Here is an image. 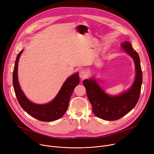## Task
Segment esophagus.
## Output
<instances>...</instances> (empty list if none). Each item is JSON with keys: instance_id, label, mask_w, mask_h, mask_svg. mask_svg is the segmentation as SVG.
<instances>
[{"instance_id": "esophagus-1", "label": "esophagus", "mask_w": 154, "mask_h": 154, "mask_svg": "<svg viewBox=\"0 0 154 154\" xmlns=\"http://www.w3.org/2000/svg\"><path fill=\"white\" fill-rule=\"evenodd\" d=\"M87 72H86V71H80V73H79V76H80V78H82V79H85V78H86V77H87Z\"/></svg>"}]
</instances>
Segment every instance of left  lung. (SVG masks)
<instances>
[{"label": "left lung", "mask_w": 154, "mask_h": 154, "mask_svg": "<svg viewBox=\"0 0 154 154\" xmlns=\"http://www.w3.org/2000/svg\"><path fill=\"white\" fill-rule=\"evenodd\" d=\"M122 47L133 58L136 68L135 80L127 92L118 96H109L105 93L94 79L84 80L83 82L93 113L106 121L118 120L129 113L137 105L140 96L143 74L140 57L129 42H122Z\"/></svg>", "instance_id": "1"}]
</instances>
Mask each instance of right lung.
Instances as JSON below:
<instances>
[{"mask_svg": "<svg viewBox=\"0 0 154 154\" xmlns=\"http://www.w3.org/2000/svg\"><path fill=\"white\" fill-rule=\"evenodd\" d=\"M21 51L17 55L13 74V84L17 101L29 115L38 120L45 122L54 121L61 118L66 112L72 92L80 82L79 74L69 77L64 83L56 97L50 103L38 105L30 102L22 91L17 79V65Z\"/></svg>", "mask_w": 154, "mask_h": 154, "instance_id": "add662e5", "label": "right lung"}]
</instances>
